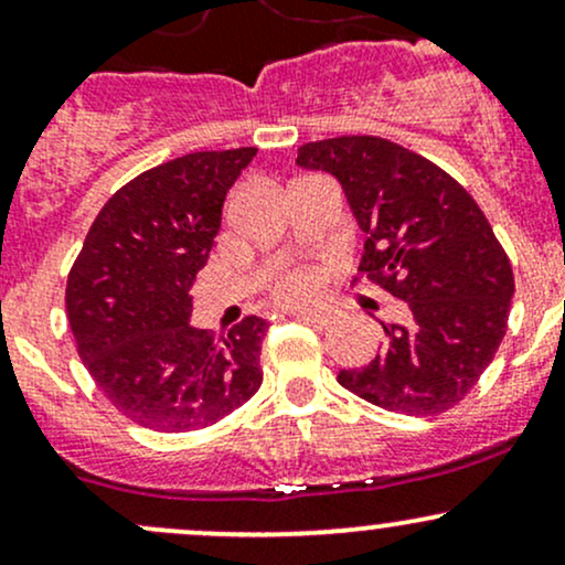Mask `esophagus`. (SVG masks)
Wrapping results in <instances>:
<instances>
[{"instance_id":"34e87169","label":"esophagus","mask_w":565,"mask_h":565,"mask_svg":"<svg viewBox=\"0 0 565 565\" xmlns=\"http://www.w3.org/2000/svg\"><path fill=\"white\" fill-rule=\"evenodd\" d=\"M297 321L308 323V327H316V329H329L334 323V319L329 313H297Z\"/></svg>"}]
</instances>
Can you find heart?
Returning <instances> with one entry per match:
<instances>
[{
	"mask_svg": "<svg viewBox=\"0 0 565 565\" xmlns=\"http://www.w3.org/2000/svg\"><path fill=\"white\" fill-rule=\"evenodd\" d=\"M268 291L281 305L310 302L321 291V274L316 268H287L270 278Z\"/></svg>",
	"mask_w": 565,
	"mask_h": 565,
	"instance_id": "1",
	"label": "heart"
}]
</instances>
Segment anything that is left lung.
Masks as SVG:
<instances>
[{
	"label": "left lung",
	"instance_id": "1",
	"mask_svg": "<svg viewBox=\"0 0 565 565\" xmlns=\"http://www.w3.org/2000/svg\"><path fill=\"white\" fill-rule=\"evenodd\" d=\"M297 164L345 188L366 233L353 284H377L406 308L404 323H382L380 355L337 382L385 412H449L497 355L515 291L481 206L430 159L374 135L305 142Z\"/></svg>",
	"mask_w": 565,
	"mask_h": 565
}]
</instances>
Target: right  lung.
<instances>
[{
	"mask_svg": "<svg viewBox=\"0 0 565 565\" xmlns=\"http://www.w3.org/2000/svg\"><path fill=\"white\" fill-rule=\"evenodd\" d=\"M255 153L196 151L138 174L97 212L71 265L76 353L103 395L148 430H204L263 385L268 323L244 316L217 340L188 323V289L215 249L225 193Z\"/></svg>",
	"mask_w": 565,
	"mask_h": 565,
	"instance_id": "add662e5",
	"label": "right lung"
}]
</instances>
